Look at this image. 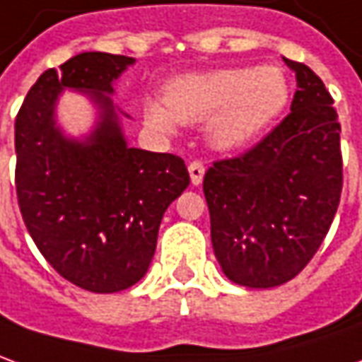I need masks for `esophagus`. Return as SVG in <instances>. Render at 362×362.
I'll use <instances>...</instances> for the list:
<instances>
[{
  "mask_svg": "<svg viewBox=\"0 0 362 362\" xmlns=\"http://www.w3.org/2000/svg\"><path fill=\"white\" fill-rule=\"evenodd\" d=\"M188 172H190V180L194 186H198V184H202V180H204V172H206V168H204V164H202L200 160H194L190 162V166H188Z\"/></svg>",
  "mask_w": 362,
  "mask_h": 362,
  "instance_id": "34e87169",
  "label": "esophagus"
}]
</instances>
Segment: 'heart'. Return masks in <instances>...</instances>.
Segmentation results:
<instances>
[{
  "instance_id": "1",
  "label": "heart",
  "mask_w": 362,
  "mask_h": 362,
  "mask_svg": "<svg viewBox=\"0 0 362 362\" xmlns=\"http://www.w3.org/2000/svg\"><path fill=\"white\" fill-rule=\"evenodd\" d=\"M287 98L289 85L279 67L214 69L168 81L164 103L156 98L144 103V119L166 134H172L178 122L206 120V136L214 148L238 150L269 129Z\"/></svg>"
}]
</instances>
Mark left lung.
<instances>
[{
	"label": "left lung",
	"mask_w": 362,
	"mask_h": 362,
	"mask_svg": "<svg viewBox=\"0 0 362 362\" xmlns=\"http://www.w3.org/2000/svg\"><path fill=\"white\" fill-rule=\"evenodd\" d=\"M284 61L297 78L291 112L204 176L216 259L228 279L253 289L287 284L311 262L343 188L333 97L307 65Z\"/></svg>",
	"instance_id": "left-lung-1"
}]
</instances>
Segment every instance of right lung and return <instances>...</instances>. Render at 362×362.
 <instances>
[{"label":"right lung","mask_w":362,"mask_h":362,"mask_svg":"<svg viewBox=\"0 0 362 362\" xmlns=\"http://www.w3.org/2000/svg\"><path fill=\"white\" fill-rule=\"evenodd\" d=\"M130 65L124 55L78 53L37 78L16 119V190L27 232L59 275L93 293L122 291L144 277L162 216L190 184L180 156L127 144L110 95ZM65 88L98 107L83 141L54 119Z\"/></svg>","instance_id":"right-lung-1"}]
</instances>
